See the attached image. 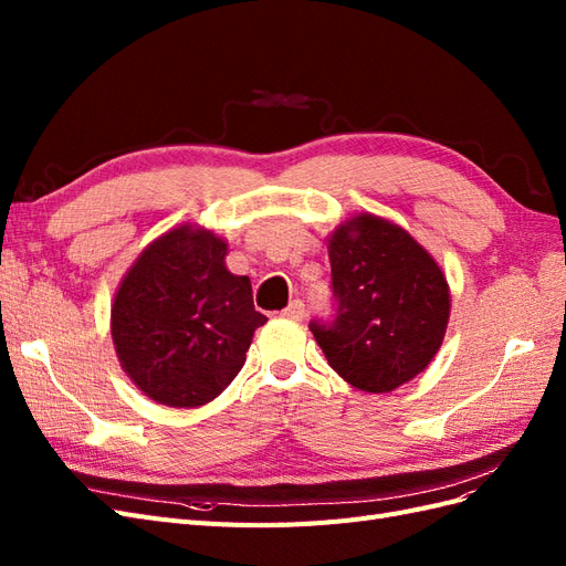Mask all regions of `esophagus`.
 <instances>
[{"label":"esophagus","instance_id":"obj_1","mask_svg":"<svg viewBox=\"0 0 566 566\" xmlns=\"http://www.w3.org/2000/svg\"><path fill=\"white\" fill-rule=\"evenodd\" d=\"M304 314H306V306H304L302 300H293V302H290V304L285 306V310L281 312V316H283V318H290V321H302Z\"/></svg>","mask_w":566,"mask_h":566}]
</instances>
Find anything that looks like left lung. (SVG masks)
<instances>
[{"instance_id":"obj_1","label":"left lung","mask_w":566,"mask_h":566,"mask_svg":"<svg viewBox=\"0 0 566 566\" xmlns=\"http://www.w3.org/2000/svg\"><path fill=\"white\" fill-rule=\"evenodd\" d=\"M333 314L310 331L349 385L385 394L427 368L447 333L449 283L427 250L389 221L358 214L328 243Z\"/></svg>"}]
</instances>
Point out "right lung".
Returning <instances> with one entry per match:
<instances>
[{"label": "right lung", "mask_w": 566, "mask_h": 566, "mask_svg": "<svg viewBox=\"0 0 566 566\" xmlns=\"http://www.w3.org/2000/svg\"><path fill=\"white\" fill-rule=\"evenodd\" d=\"M227 243L179 227L148 245L113 302L111 333L125 373L146 397L172 408L217 399L245 364L254 312L248 276L224 266Z\"/></svg>", "instance_id": "right-lung-1"}]
</instances>
